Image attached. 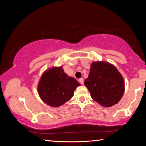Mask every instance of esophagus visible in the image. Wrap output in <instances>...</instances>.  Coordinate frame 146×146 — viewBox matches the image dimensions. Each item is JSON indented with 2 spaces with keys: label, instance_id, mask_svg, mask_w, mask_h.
I'll use <instances>...</instances> for the list:
<instances>
[{
  "label": "esophagus",
  "instance_id": "obj_1",
  "mask_svg": "<svg viewBox=\"0 0 146 146\" xmlns=\"http://www.w3.org/2000/svg\"><path fill=\"white\" fill-rule=\"evenodd\" d=\"M78 82H80V84L84 85V80H83V78H79L78 79Z\"/></svg>",
  "mask_w": 146,
  "mask_h": 146
}]
</instances>
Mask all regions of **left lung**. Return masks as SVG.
<instances>
[{"mask_svg": "<svg viewBox=\"0 0 146 146\" xmlns=\"http://www.w3.org/2000/svg\"><path fill=\"white\" fill-rule=\"evenodd\" d=\"M84 84L93 99L106 107L119 102L125 89L123 78L117 69L102 61L91 64Z\"/></svg>", "mask_w": 146, "mask_h": 146, "instance_id": "left-lung-1", "label": "left lung"}]
</instances>
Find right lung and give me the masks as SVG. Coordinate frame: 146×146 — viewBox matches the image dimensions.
<instances>
[{"mask_svg":"<svg viewBox=\"0 0 146 146\" xmlns=\"http://www.w3.org/2000/svg\"><path fill=\"white\" fill-rule=\"evenodd\" d=\"M78 86V81L68 76L62 68H53L42 75L38 92L46 104L57 108L73 97L74 91Z\"/></svg>","mask_w":146,"mask_h":146,"instance_id":"obj_1","label":"right lung"}]
</instances>
